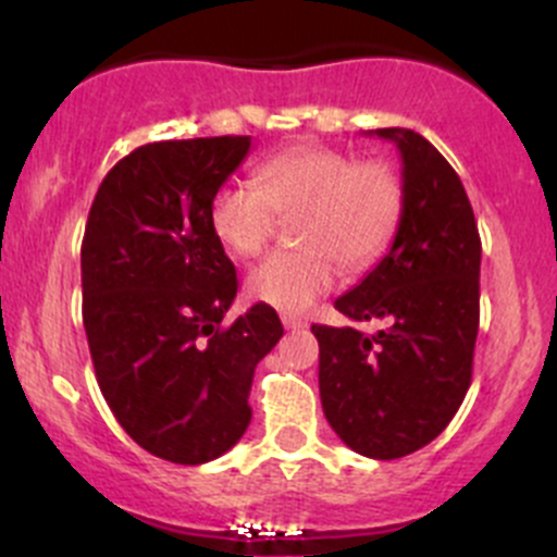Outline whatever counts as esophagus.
<instances>
[{"mask_svg": "<svg viewBox=\"0 0 557 557\" xmlns=\"http://www.w3.org/2000/svg\"><path fill=\"white\" fill-rule=\"evenodd\" d=\"M283 325L288 331H301V329H307V318H301V314H288V312H285L283 314Z\"/></svg>", "mask_w": 557, "mask_h": 557, "instance_id": "obj_1", "label": "esophagus"}]
</instances>
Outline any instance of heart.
I'll use <instances>...</instances> for the list:
<instances>
[{"instance_id": "1", "label": "heart", "mask_w": 557, "mask_h": 557, "mask_svg": "<svg viewBox=\"0 0 557 557\" xmlns=\"http://www.w3.org/2000/svg\"><path fill=\"white\" fill-rule=\"evenodd\" d=\"M401 174L387 161L296 145L263 161L256 185L226 183L210 201L212 234L234 256H258L294 218L299 250L274 252L247 274V294L280 312H305L336 283L341 263L361 274L385 256L404 221Z\"/></svg>"}]
</instances>
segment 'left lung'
<instances>
[{"label": "left lung", "instance_id": "obj_1", "mask_svg": "<svg viewBox=\"0 0 557 557\" xmlns=\"http://www.w3.org/2000/svg\"><path fill=\"white\" fill-rule=\"evenodd\" d=\"M396 143L404 221L383 261L334 301L350 320H385L377 334L312 325L320 401L350 450L393 460L434 442L471 385L480 329L482 243L463 183L412 128H377Z\"/></svg>", "mask_w": 557, "mask_h": 557}]
</instances>
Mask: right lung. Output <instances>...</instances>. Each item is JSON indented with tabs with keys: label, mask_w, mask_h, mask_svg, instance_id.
Returning a JSON list of instances; mask_svg holds the SVG:
<instances>
[{
	"label": "right lung",
	"mask_w": 557,
	"mask_h": 557,
	"mask_svg": "<svg viewBox=\"0 0 557 557\" xmlns=\"http://www.w3.org/2000/svg\"><path fill=\"white\" fill-rule=\"evenodd\" d=\"M247 150L250 137L143 145L88 212L83 325L97 383L123 431L172 463H207L243 440L252 374L283 336L269 305L223 325L237 272L210 201Z\"/></svg>",
	"instance_id": "1"
}]
</instances>
